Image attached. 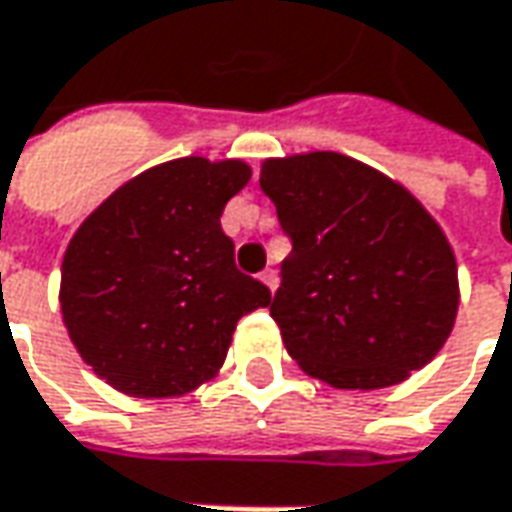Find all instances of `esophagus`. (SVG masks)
Here are the masks:
<instances>
[{"instance_id":"1","label":"esophagus","mask_w":512,"mask_h":512,"mask_svg":"<svg viewBox=\"0 0 512 512\" xmlns=\"http://www.w3.org/2000/svg\"><path fill=\"white\" fill-rule=\"evenodd\" d=\"M260 280H263V286L269 291L277 289V272H274V269H266V272L260 274Z\"/></svg>"}]
</instances>
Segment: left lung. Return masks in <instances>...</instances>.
I'll list each match as a JSON object with an SVG mask.
<instances>
[{"instance_id":"1","label":"left lung","mask_w":512,"mask_h":512,"mask_svg":"<svg viewBox=\"0 0 512 512\" xmlns=\"http://www.w3.org/2000/svg\"><path fill=\"white\" fill-rule=\"evenodd\" d=\"M260 189L291 238L269 311L309 377L377 391L442 351L459 311L456 257L405 186L317 150L266 158Z\"/></svg>"}]
</instances>
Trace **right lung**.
<instances>
[{
  "label": "right lung",
  "mask_w": 512,
  "mask_h": 512,
  "mask_svg": "<svg viewBox=\"0 0 512 512\" xmlns=\"http://www.w3.org/2000/svg\"><path fill=\"white\" fill-rule=\"evenodd\" d=\"M252 178L240 158H175L93 209L62 260V320L79 357L127 397H184L221 371L243 314L272 291L238 272L226 201Z\"/></svg>",
  "instance_id": "right-lung-1"
}]
</instances>
